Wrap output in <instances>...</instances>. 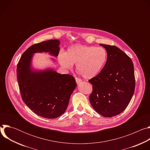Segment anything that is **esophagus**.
Wrapping results in <instances>:
<instances>
[{
  "mask_svg": "<svg viewBox=\"0 0 150 150\" xmlns=\"http://www.w3.org/2000/svg\"><path fill=\"white\" fill-rule=\"evenodd\" d=\"M75 81H76V83H80L81 82V79L78 78H76V77L75 78Z\"/></svg>",
  "mask_w": 150,
  "mask_h": 150,
  "instance_id": "obj_1",
  "label": "esophagus"
}]
</instances>
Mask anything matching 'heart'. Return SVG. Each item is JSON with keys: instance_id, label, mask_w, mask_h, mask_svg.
Masks as SVG:
<instances>
[{"instance_id": "obj_1", "label": "heart", "mask_w": 150, "mask_h": 150, "mask_svg": "<svg viewBox=\"0 0 150 150\" xmlns=\"http://www.w3.org/2000/svg\"><path fill=\"white\" fill-rule=\"evenodd\" d=\"M108 60V53L100 47L76 45L69 47L64 53H60L58 60L60 65L71 69L76 63V69L83 78L91 79L103 69Z\"/></svg>"}]
</instances>
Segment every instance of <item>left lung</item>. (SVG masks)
<instances>
[{
    "label": "left lung",
    "mask_w": 150,
    "mask_h": 150,
    "mask_svg": "<svg viewBox=\"0 0 150 150\" xmlns=\"http://www.w3.org/2000/svg\"><path fill=\"white\" fill-rule=\"evenodd\" d=\"M108 53L101 71L88 81L93 85L90 101L104 117L121 113L130 103L135 88L134 67L131 58L115 46L100 44Z\"/></svg>",
    "instance_id": "left-lung-1"
}]
</instances>
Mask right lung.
<instances>
[{
  "label": "right lung",
  "mask_w": 150,
  "mask_h": 150,
  "mask_svg": "<svg viewBox=\"0 0 150 150\" xmlns=\"http://www.w3.org/2000/svg\"><path fill=\"white\" fill-rule=\"evenodd\" d=\"M59 45V40L33 45L21 56L17 65V81L23 101L34 113L47 119L58 117L66 111L76 83L69 74L52 69L33 71L31 62L33 54L37 52H49L57 56Z\"/></svg>",
  "instance_id": "right-lung-1"
}]
</instances>
